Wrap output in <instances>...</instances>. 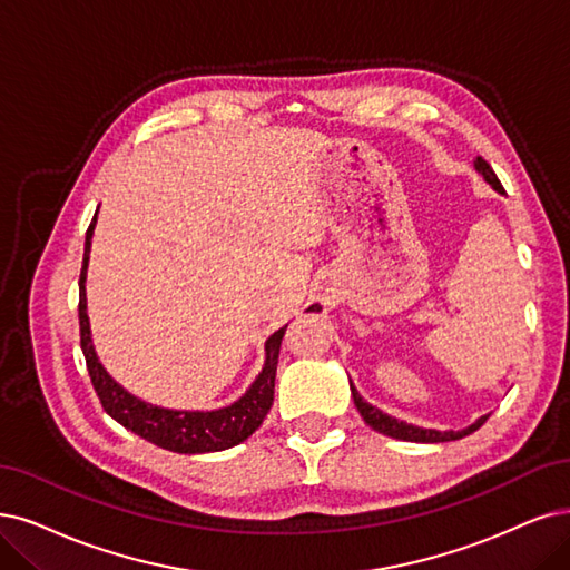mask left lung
<instances>
[{"label": "left lung", "mask_w": 570, "mask_h": 570, "mask_svg": "<svg viewBox=\"0 0 570 570\" xmlns=\"http://www.w3.org/2000/svg\"><path fill=\"white\" fill-rule=\"evenodd\" d=\"M474 166H476V171H479L483 178H487V183H491V185L498 189V193H502V185H500V180H498L495 171H493L491 164H489L487 159L476 157ZM350 390H352V396H354V406H356V411L362 413L364 423H366L371 430L381 432V434H387V436H394V439H404V441H420V444H439V441H455V439H462V436H468V434L476 432V430H479V428L489 420V415H481L474 425H470L468 430H462V432H436V430H423V428H415V425H406L404 420H396V417H392V415L383 413L381 409L371 406L368 402H364L362 394L356 392V387H354L352 383H350Z\"/></svg>", "instance_id": "1"}]
</instances>
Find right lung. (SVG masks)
<instances>
[{
  "label": "right lung",
  "instance_id": "obj_1",
  "mask_svg": "<svg viewBox=\"0 0 570 570\" xmlns=\"http://www.w3.org/2000/svg\"><path fill=\"white\" fill-rule=\"evenodd\" d=\"M96 216L87 229V242H83V263L79 274V343L87 368L91 375L94 390L100 399V404L110 417H115L119 425L136 432L150 444L174 451V453H210V451H225L229 446L242 444L256 432L274 402V377H277L279 364V347L286 333V326L274 331L269 341L265 343V366L256 383L248 387V392L227 409L218 411H168L153 404H145L140 399L131 396L124 387H119L98 362V356L91 345V331L87 317V293H83V282H87V265H89V250H91V235H94Z\"/></svg>",
  "mask_w": 570,
  "mask_h": 570
}]
</instances>
